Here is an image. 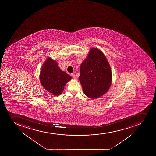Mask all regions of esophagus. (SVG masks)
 I'll return each mask as SVG.
<instances>
[{"instance_id": "obj_1", "label": "esophagus", "mask_w": 156, "mask_h": 156, "mask_svg": "<svg viewBox=\"0 0 156 156\" xmlns=\"http://www.w3.org/2000/svg\"><path fill=\"white\" fill-rule=\"evenodd\" d=\"M71 75L73 78H75V74H73V73H71Z\"/></svg>"}]
</instances>
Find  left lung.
<instances>
[{
  "mask_svg": "<svg viewBox=\"0 0 156 156\" xmlns=\"http://www.w3.org/2000/svg\"><path fill=\"white\" fill-rule=\"evenodd\" d=\"M79 80L88 97L97 98L107 92L111 86V68L104 54L97 48L90 49L80 66Z\"/></svg>",
  "mask_w": 156,
  "mask_h": 156,
  "instance_id": "8db88e82",
  "label": "left lung"
}]
</instances>
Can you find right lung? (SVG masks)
Segmentation results:
<instances>
[{
  "mask_svg": "<svg viewBox=\"0 0 156 156\" xmlns=\"http://www.w3.org/2000/svg\"><path fill=\"white\" fill-rule=\"evenodd\" d=\"M41 83L46 90L55 96L61 94L66 82L71 77L62 71L55 61L48 58L41 71Z\"/></svg>",
  "mask_w": 156,
  "mask_h": 156,
  "instance_id": "1",
  "label": "right lung"
}]
</instances>
